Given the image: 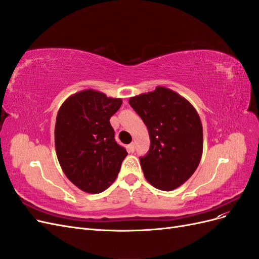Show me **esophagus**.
<instances>
[{"label": "esophagus", "instance_id": "esophagus-1", "mask_svg": "<svg viewBox=\"0 0 259 259\" xmlns=\"http://www.w3.org/2000/svg\"><path fill=\"white\" fill-rule=\"evenodd\" d=\"M127 151L130 152V153H133L135 151V144L134 143H132V144H130L128 146H127Z\"/></svg>", "mask_w": 259, "mask_h": 259}]
</instances>
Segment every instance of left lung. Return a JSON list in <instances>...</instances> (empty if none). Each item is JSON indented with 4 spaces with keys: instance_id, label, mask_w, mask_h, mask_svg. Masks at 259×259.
I'll return each instance as SVG.
<instances>
[{
    "instance_id": "obj_1",
    "label": "left lung",
    "mask_w": 259,
    "mask_h": 259,
    "mask_svg": "<svg viewBox=\"0 0 259 259\" xmlns=\"http://www.w3.org/2000/svg\"><path fill=\"white\" fill-rule=\"evenodd\" d=\"M150 135V149L140 158L146 179L153 187L170 191L189 179L203 152V128L194 107L164 86L128 100Z\"/></svg>"
}]
</instances>
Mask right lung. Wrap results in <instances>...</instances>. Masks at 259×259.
Instances as JSON below:
<instances>
[{
    "mask_svg": "<svg viewBox=\"0 0 259 259\" xmlns=\"http://www.w3.org/2000/svg\"><path fill=\"white\" fill-rule=\"evenodd\" d=\"M121 105V98L84 90L59 108L55 125L57 159L67 178L84 192L100 193L110 187L127 155L116 144L110 124Z\"/></svg>",
    "mask_w": 259,
    "mask_h": 259,
    "instance_id": "add662e5",
    "label": "right lung"
}]
</instances>
